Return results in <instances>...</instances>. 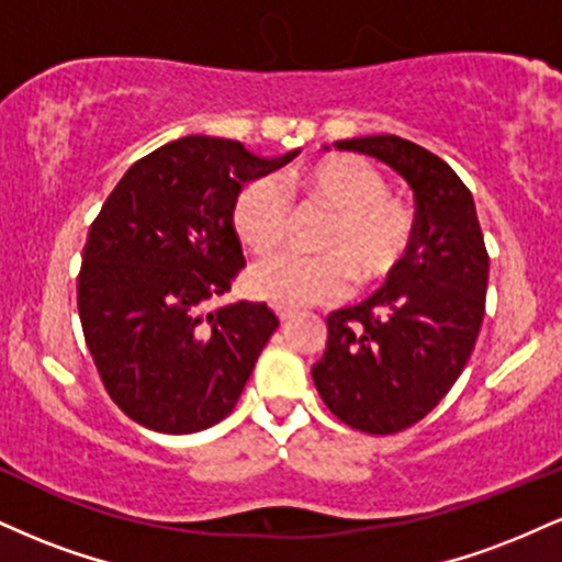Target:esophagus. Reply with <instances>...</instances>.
<instances>
[{
	"label": "esophagus",
	"mask_w": 562,
	"mask_h": 562,
	"mask_svg": "<svg viewBox=\"0 0 562 562\" xmlns=\"http://www.w3.org/2000/svg\"><path fill=\"white\" fill-rule=\"evenodd\" d=\"M277 312V317H280V322H288L290 317H293V312H290V308H274Z\"/></svg>",
	"instance_id": "34e87169"
}]
</instances>
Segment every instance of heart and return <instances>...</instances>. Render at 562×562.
<instances>
[{
  "mask_svg": "<svg viewBox=\"0 0 562 562\" xmlns=\"http://www.w3.org/2000/svg\"><path fill=\"white\" fill-rule=\"evenodd\" d=\"M330 209L322 256H277L250 269L248 290L277 308H301L391 274L415 240V211L385 190V177L359 156H327L274 179H256L232 205V229L250 254L269 256L288 232V200Z\"/></svg>",
  "mask_w": 562,
  "mask_h": 562,
  "instance_id": "obj_1",
  "label": "heart"
}]
</instances>
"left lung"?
Masks as SVG:
<instances>
[{
  "label": "left lung",
  "instance_id": "8db88e82",
  "mask_svg": "<svg viewBox=\"0 0 562 562\" xmlns=\"http://www.w3.org/2000/svg\"><path fill=\"white\" fill-rule=\"evenodd\" d=\"M391 166L415 195V240L370 299L327 317L312 367L338 420L389 436L423 420L465 370L486 306L488 254L473 195L415 142L378 134L335 142Z\"/></svg>",
  "mask_w": 562,
  "mask_h": 562
}]
</instances>
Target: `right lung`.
<instances>
[{"label":"right lung","mask_w":562,"mask_h":562,"mask_svg":"<svg viewBox=\"0 0 562 562\" xmlns=\"http://www.w3.org/2000/svg\"><path fill=\"white\" fill-rule=\"evenodd\" d=\"M261 158L222 137L173 139L128 169L89 227L79 317L105 391L134 423L198 434L222 423L280 325L267 303H209L245 267L232 205Z\"/></svg>","instance_id":"obj_1"}]
</instances>
